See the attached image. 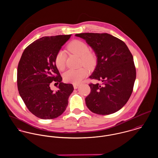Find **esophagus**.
<instances>
[{"label":"esophagus","instance_id":"esophagus-1","mask_svg":"<svg viewBox=\"0 0 158 158\" xmlns=\"http://www.w3.org/2000/svg\"><path fill=\"white\" fill-rule=\"evenodd\" d=\"M73 88H74V89H77V88H78V87L79 86V85H78V84H73Z\"/></svg>","mask_w":158,"mask_h":158}]
</instances>
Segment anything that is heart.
Wrapping results in <instances>:
<instances>
[{
    "label": "heart",
    "mask_w": 158,
    "mask_h": 158,
    "mask_svg": "<svg viewBox=\"0 0 158 158\" xmlns=\"http://www.w3.org/2000/svg\"><path fill=\"white\" fill-rule=\"evenodd\" d=\"M68 50L80 58L81 63L86 68H93L95 64V55L89 52V48L85 43L80 40H74L68 46ZM66 55L63 51H59L55 59L56 68L59 70H63L66 66ZM88 74V70L86 68L78 69H69L63 75V79L66 82L77 84L82 81Z\"/></svg>",
    "instance_id": "b5f03b06"
}]
</instances>
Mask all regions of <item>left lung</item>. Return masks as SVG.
<instances>
[{
    "mask_svg": "<svg viewBox=\"0 0 158 158\" xmlns=\"http://www.w3.org/2000/svg\"><path fill=\"white\" fill-rule=\"evenodd\" d=\"M94 51L97 66L89 77L102 82L90 83L86 97L87 107L92 113L108 115L120 110L129 100L136 77L133 56L122 40L108 33L76 34Z\"/></svg>",
    "mask_w": 158,
    "mask_h": 158,
    "instance_id": "1",
    "label": "left lung"
}]
</instances>
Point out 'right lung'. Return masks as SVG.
I'll list each match as a JSON object with an SVG mask.
<instances>
[{
    "instance_id": "right-lung-1",
    "label": "right lung",
    "mask_w": 158,
    "mask_h": 158,
    "mask_svg": "<svg viewBox=\"0 0 158 158\" xmlns=\"http://www.w3.org/2000/svg\"><path fill=\"white\" fill-rule=\"evenodd\" d=\"M71 35L44 36L25 48L18 66L17 83L20 96L28 110L38 118L53 119L64 112L73 90L63 82L55 63V56ZM52 81L59 83L56 92Z\"/></svg>"
}]
</instances>
